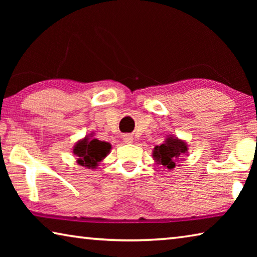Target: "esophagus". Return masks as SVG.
<instances>
[{"mask_svg":"<svg viewBox=\"0 0 257 257\" xmlns=\"http://www.w3.org/2000/svg\"><path fill=\"white\" fill-rule=\"evenodd\" d=\"M122 138H123V142L127 143V144H132L134 142V138L133 136H130V135H123Z\"/></svg>","mask_w":257,"mask_h":257,"instance_id":"obj_1","label":"esophagus"}]
</instances>
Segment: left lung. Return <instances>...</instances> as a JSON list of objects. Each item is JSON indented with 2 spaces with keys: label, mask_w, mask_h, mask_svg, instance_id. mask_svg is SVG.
<instances>
[{
  "label": "left lung",
  "mask_w": 257,
  "mask_h": 257,
  "mask_svg": "<svg viewBox=\"0 0 257 257\" xmlns=\"http://www.w3.org/2000/svg\"><path fill=\"white\" fill-rule=\"evenodd\" d=\"M188 152V144L176 136H168L160 146H155L152 155L158 164L168 170H173L181 156Z\"/></svg>",
  "instance_id": "obj_1"
}]
</instances>
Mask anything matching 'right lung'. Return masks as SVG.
<instances>
[{
	"mask_svg": "<svg viewBox=\"0 0 257 257\" xmlns=\"http://www.w3.org/2000/svg\"><path fill=\"white\" fill-rule=\"evenodd\" d=\"M110 143L93 138V135L85 136L78 141L72 149V153L77 156V163L87 169H96L98 164L110 153Z\"/></svg>",
	"mask_w": 257,
	"mask_h": 257,
	"instance_id": "right-lung-1",
	"label": "right lung"
}]
</instances>
